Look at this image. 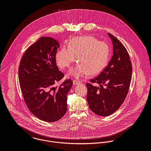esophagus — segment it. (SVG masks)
I'll return each mask as SVG.
<instances>
[{"label": "esophagus", "mask_w": 151, "mask_h": 151, "mask_svg": "<svg viewBox=\"0 0 151 151\" xmlns=\"http://www.w3.org/2000/svg\"><path fill=\"white\" fill-rule=\"evenodd\" d=\"M73 85H78V84H81V83L78 81H77V80H74L73 81Z\"/></svg>", "instance_id": "34e87169"}]
</instances>
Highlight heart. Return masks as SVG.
Here are the masks:
<instances>
[{"instance_id": "heart-1", "label": "heart", "mask_w": 151, "mask_h": 151, "mask_svg": "<svg viewBox=\"0 0 151 151\" xmlns=\"http://www.w3.org/2000/svg\"><path fill=\"white\" fill-rule=\"evenodd\" d=\"M110 49L108 44L99 41L92 36L75 37L68 42V47H63L55 55L58 65L62 68H70L76 60L77 65L70 75L79 78L90 74L101 73L108 65Z\"/></svg>"}]
</instances>
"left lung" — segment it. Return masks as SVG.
Wrapping results in <instances>:
<instances>
[{"label":"left lung","instance_id":"left-lung-1","mask_svg":"<svg viewBox=\"0 0 151 151\" xmlns=\"http://www.w3.org/2000/svg\"><path fill=\"white\" fill-rule=\"evenodd\" d=\"M113 53L105 69L90 82L100 87L86 83V100L90 109L101 116H108L115 112L124 101L131 80L132 65L124 46L111 34Z\"/></svg>","mask_w":151,"mask_h":151}]
</instances>
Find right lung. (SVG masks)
Returning a JSON list of instances; mask_svg holds the SVG:
<instances>
[{"label": "right lung", "mask_w": 151, "mask_h": 151, "mask_svg": "<svg viewBox=\"0 0 151 151\" xmlns=\"http://www.w3.org/2000/svg\"><path fill=\"white\" fill-rule=\"evenodd\" d=\"M59 47L56 40L41 37L27 49L19 67L20 86L27 107L35 117L46 122H55L65 115L67 95L73 86L68 79L54 86L64 77L55 59Z\"/></svg>", "instance_id": "right-lung-1"}]
</instances>
